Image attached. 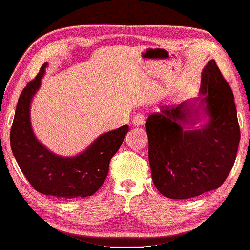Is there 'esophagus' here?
<instances>
[{
	"label": "esophagus",
	"instance_id": "esophagus-1",
	"mask_svg": "<svg viewBox=\"0 0 250 250\" xmlns=\"http://www.w3.org/2000/svg\"><path fill=\"white\" fill-rule=\"evenodd\" d=\"M144 124H145V116H144V114L138 113L133 117V119H132V125H133L139 126V125H142Z\"/></svg>",
	"mask_w": 250,
	"mask_h": 250
}]
</instances>
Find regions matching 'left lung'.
I'll return each instance as SVG.
<instances>
[{
    "instance_id": "obj_1",
    "label": "left lung",
    "mask_w": 250,
    "mask_h": 250,
    "mask_svg": "<svg viewBox=\"0 0 250 250\" xmlns=\"http://www.w3.org/2000/svg\"><path fill=\"white\" fill-rule=\"evenodd\" d=\"M201 93L210 120L201 129H182L186 102L162 105L146 121L153 184L170 199H188L219 188L235 164L240 129L230 85L215 60L203 71Z\"/></svg>"
}]
</instances>
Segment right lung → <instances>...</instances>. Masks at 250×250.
<instances>
[{"label": "right lung", "mask_w": 250, "mask_h": 250, "mask_svg": "<svg viewBox=\"0 0 250 250\" xmlns=\"http://www.w3.org/2000/svg\"><path fill=\"white\" fill-rule=\"evenodd\" d=\"M46 63L19 98L10 142L11 149L23 175L40 193L72 199L92 196L104 185L111 158L120 148L129 125L106 132L84 152L63 158L46 150L35 139L30 124V102L39 89Z\"/></svg>", "instance_id": "obj_1"}]
</instances>
